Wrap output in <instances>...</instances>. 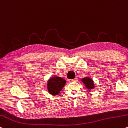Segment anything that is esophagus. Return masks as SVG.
I'll use <instances>...</instances> for the list:
<instances>
[{
	"mask_svg": "<svg viewBox=\"0 0 128 128\" xmlns=\"http://www.w3.org/2000/svg\"><path fill=\"white\" fill-rule=\"evenodd\" d=\"M77 81H78V80H77V78H74V79L72 80V82H76Z\"/></svg>",
	"mask_w": 128,
	"mask_h": 128,
	"instance_id": "obj_1",
	"label": "esophagus"
}]
</instances>
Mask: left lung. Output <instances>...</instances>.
<instances>
[{
    "instance_id": "1",
    "label": "left lung",
    "mask_w": 128,
    "mask_h": 128,
    "mask_svg": "<svg viewBox=\"0 0 128 128\" xmlns=\"http://www.w3.org/2000/svg\"><path fill=\"white\" fill-rule=\"evenodd\" d=\"M81 81L84 84L86 88L89 89V92L91 90L95 88V86L94 81L90 77H85V78L81 79Z\"/></svg>"
}]
</instances>
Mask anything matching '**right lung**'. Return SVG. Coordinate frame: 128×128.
Returning a JSON list of instances; mask_svg holds the SVG:
<instances>
[{
  "mask_svg": "<svg viewBox=\"0 0 128 128\" xmlns=\"http://www.w3.org/2000/svg\"><path fill=\"white\" fill-rule=\"evenodd\" d=\"M66 81L61 77L53 76L47 81V87L48 92L51 95H56L64 88Z\"/></svg>",
  "mask_w": 128,
  "mask_h": 128,
  "instance_id": "obj_1",
  "label": "right lung"
}]
</instances>
